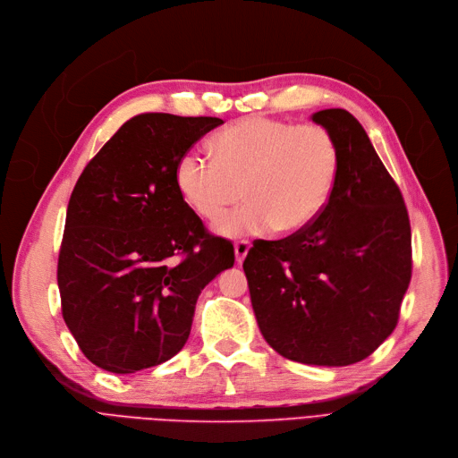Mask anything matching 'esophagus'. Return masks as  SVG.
Returning a JSON list of instances; mask_svg holds the SVG:
<instances>
[{
	"label": "esophagus",
	"mask_w": 458,
	"mask_h": 458,
	"mask_svg": "<svg viewBox=\"0 0 458 458\" xmlns=\"http://www.w3.org/2000/svg\"><path fill=\"white\" fill-rule=\"evenodd\" d=\"M250 248H251V244H250L248 241H238V242L234 244V257H236V263H238V265H241L242 260L246 259Z\"/></svg>",
	"instance_id": "esophagus-1"
}]
</instances>
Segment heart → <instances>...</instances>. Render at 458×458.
I'll return each instance as SVG.
<instances>
[{
	"mask_svg": "<svg viewBox=\"0 0 458 458\" xmlns=\"http://www.w3.org/2000/svg\"><path fill=\"white\" fill-rule=\"evenodd\" d=\"M212 160L186 152L175 165L184 203L225 236L294 234L328 205L337 181L339 147L328 128L270 117L238 121L208 141Z\"/></svg>",
	"mask_w": 458,
	"mask_h": 458,
	"instance_id": "heart-1",
	"label": "heart"
}]
</instances>
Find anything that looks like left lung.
Listing matches in <instances>:
<instances>
[{"label": "left lung", "instance_id": "8db88e82", "mask_svg": "<svg viewBox=\"0 0 458 458\" xmlns=\"http://www.w3.org/2000/svg\"><path fill=\"white\" fill-rule=\"evenodd\" d=\"M339 147L332 198L317 220L281 241H255L244 272L260 334L283 358L351 365L395 330L411 277L403 193L358 119L313 114Z\"/></svg>", "mask_w": 458, "mask_h": 458}]
</instances>
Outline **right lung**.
I'll return each mask as SVG.
<instances>
[{"mask_svg": "<svg viewBox=\"0 0 458 458\" xmlns=\"http://www.w3.org/2000/svg\"><path fill=\"white\" fill-rule=\"evenodd\" d=\"M224 121L140 114L72 190L57 259L61 313L104 371L160 365L186 344L205 285L234 265L175 186L179 158Z\"/></svg>", "mask_w": 458, "mask_h": 458, "instance_id": "right-lung-1", "label": "right lung"}]
</instances>
